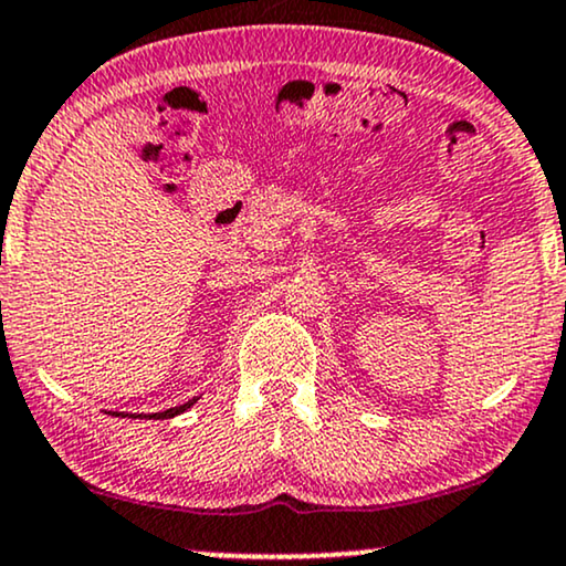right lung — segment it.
<instances>
[{"mask_svg": "<svg viewBox=\"0 0 566 566\" xmlns=\"http://www.w3.org/2000/svg\"><path fill=\"white\" fill-rule=\"evenodd\" d=\"M197 400H200V398H192V400H189V403H184V406L166 408V411H160V413H147V417H149V419H174V417H179V413L187 411V408H192V406L197 403ZM115 413H118V411H115ZM115 413H113V417H115Z\"/></svg>", "mask_w": 566, "mask_h": 566, "instance_id": "add662e5", "label": "right lung"}]
</instances>
